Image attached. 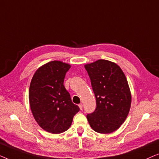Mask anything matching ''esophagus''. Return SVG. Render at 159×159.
Instances as JSON below:
<instances>
[{
	"label": "esophagus",
	"mask_w": 159,
	"mask_h": 159,
	"mask_svg": "<svg viewBox=\"0 0 159 159\" xmlns=\"http://www.w3.org/2000/svg\"><path fill=\"white\" fill-rule=\"evenodd\" d=\"M78 106H79L80 110H82V103H80Z\"/></svg>",
	"instance_id": "esophagus-1"
}]
</instances>
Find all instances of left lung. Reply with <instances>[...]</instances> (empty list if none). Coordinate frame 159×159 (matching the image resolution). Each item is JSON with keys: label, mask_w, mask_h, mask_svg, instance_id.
Listing matches in <instances>:
<instances>
[{"label": "left lung", "mask_w": 159, "mask_h": 159, "mask_svg": "<svg viewBox=\"0 0 159 159\" xmlns=\"http://www.w3.org/2000/svg\"><path fill=\"white\" fill-rule=\"evenodd\" d=\"M96 98L94 112L87 115L94 131L108 134L124 123L131 106V93L123 71L116 64L100 59L84 65Z\"/></svg>", "instance_id": "left-lung-1"}]
</instances>
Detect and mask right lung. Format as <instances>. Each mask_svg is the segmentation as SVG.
I'll use <instances>...</instances> for the list:
<instances>
[{
  "label": "right lung",
  "mask_w": 159,
  "mask_h": 159,
  "mask_svg": "<svg viewBox=\"0 0 159 159\" xmlns=\"http://www.w3.org/2000/svg\"><path fill=\"white\" fill-rule=\"evenodd\" d=\"M71 66L60 61L43 65L35 71L29 90L30 105L39 126L52 134L66 131L80 111L64 85Z\"/></svg>",
  "instance_id": "obj_1"
}]
</instances>
